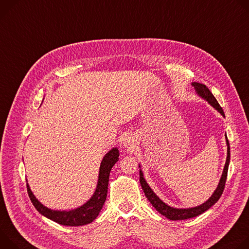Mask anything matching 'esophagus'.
Here are the masks:
<instances>
[{"label": "esophagus", "instance_id": "1", "mask_svg": "<svg viewBox=\"0 0 249 249\" xmlns=\"http://www.w3.org/2000/svg\"><path fill=\"white\" fill-rule=\"evenodd\" d=\"M123 143H124V145L125 147H128V148L132 147L133 144H134V139H133V136H132L131 134L125 135L124 139L123 140Z\"/></svg>", "mask_w": 249, "mask_h": 249}]
</instances>
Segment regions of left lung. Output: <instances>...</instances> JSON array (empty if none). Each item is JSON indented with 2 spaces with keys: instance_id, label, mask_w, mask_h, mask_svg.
I'll list each match as a JSON object with an SVG mask.
<instances>
[{
  "instance_id": "obj_1",
  "label": "left lung",
  "mask_w": 249,
  "mask_h": 249,
  "mask_svg": "<svg viewBox=\"0 0 249 249\" xmlns=\"http://www.w3.org/2000/svg\"><path fill=\"white\" fill-rule=\"evenodd\" d=\"M192 85L194 86V88L197 91V93L199 94V96H201L206 101H208L209 104H211L215 109H217L218 112L225 117V114H224V110H223L222 107L219 106L216 99L213 97V95L212 94V92L209 90V88L206 85L200 84V83H196V82L192 83ZM226 139H227V145H228V156H227V161H226V165H225L222 178H220L219 183L217 185V188L213 192V194L212 195V197L206 203H204L201 206H198V207H195V208H190V209H175V208L169 207L168 205L163 203L154 194L153 191L150 189V187L148 186V184L144 180L143 175H142V170L140 171V182H141V185L142 187V190L144 192V194H145L147 200L156 209V211H158L162 215L166 216L167 218H169L171 220L188 219V218L195 217V216L205 213L207 210H209L212 206H213L219 200L220 196H222L223 192L225 190V185H226L228 170H229V164H230V159H231V148H230V142H229L227 134H226Z\"/></svg>"
}]
</instances>
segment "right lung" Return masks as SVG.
Wrapping results in <instances>:
<instances>
[{
	"mask_svg": "<svg viewBox=\"0 0 249 249\" xmlns=\"http://www.w3.org/2000/svg\"><path fill=\"white\" fill-rule=\"evenodd\" d=\"M120 152L118 148L110 149L103 158L100 166L99 172V180L98 186L94 193L92 198L80 208L75 210L65 212V211H53L46 207H44L41 203H39L33 192L30 189L29 184H26L27 194L30 196V199L35 206V208L44 216L53 220L62 226L67 227H79L84 226L92 223L93 220L98 216L101 212L105 201L107 199V184L109 178V172L112 170L114 165L119 160Z\"/></svg>",
	"mask_w": 249,
	"mask_h": 249,
	"instance_id": "obj_1",
	"label": "right lung"
}]
</instances>
